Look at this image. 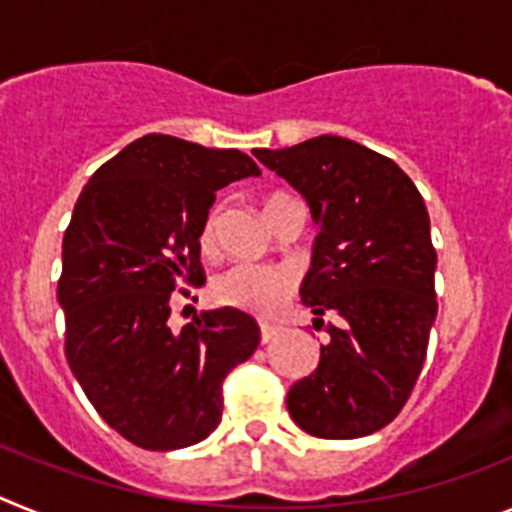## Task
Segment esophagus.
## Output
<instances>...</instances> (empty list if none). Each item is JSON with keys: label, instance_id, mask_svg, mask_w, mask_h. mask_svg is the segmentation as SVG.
<instances>
[{"label": "esophagus", "instance_id": "esophagus-1", "mask_svg": "<svg viewBox=\"0 0 512 512\" xmlns=\"http://www.w3.org/2000/svg\"><path fill=\"white\" fill-rule=\"evenodd\" d=\"M279 328L277 325H269V323H261V343H269L271 338L277 336Z\"/></svg>", "mask_w": 512, "mask_h": 512}]
</instances>
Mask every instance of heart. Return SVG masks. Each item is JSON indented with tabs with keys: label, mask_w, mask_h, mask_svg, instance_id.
I'll use <instances>...</instances> for the list:
<instances>
[{
	"label": "heart",
	"mask_w": 512,
	"mask_h": 512,
	"mask_svg": "<svg viewBox=\"0 0 512 512\" xmlns=\"http://www.w3.org/2000/svg\"><path fill=\"white\" fill-rule=\"evenodd\" d=\"M287 200L284 194H274L264 205V212L277 202ZM217 207H212L202 223V243L210 246L217 230ZM295 292V274L282 266H248L238 264L217 274L212 282V300L220 305L235 307V310L256 312V315H269L277 310L289 295Z\"/></svg>",
	"instance_id": "b5f03b06"
}]
</instances>
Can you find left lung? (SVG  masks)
<instances>
[{
	"mask_svg": "<svg viewBox=\"0 0 512 512\" xmlns=\"http://www.w3.org/2000/svg\"><path fill=\"white\" fill-rule=\"evenodd\" d=\"M253 156L310 205L320 233L300 297L315 328L337 318L318 369L289 390V415L310 436H369L408 402L438 312L423 197L392 158L341 135Z\"/></svg>",
	"mask_w": 512,
	"mask_h": 512,
	"instance_id": "8db88e82",
	"label": "left lung"
}]
</instances>
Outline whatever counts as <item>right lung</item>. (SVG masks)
<instances>
[{
    "label": "right lung",
    "instance_id": "add662e5",
    "mask_svg": "<svg viewBox=\"0 0 512 512\" xmlns=\"http://www.w3.org/2000/svg\"><path fill=\"white\" fill-rule=\"evenodd\" d=\"M259 174L235 148L151 133L99 166L76 202L58 279L66 359L104 423L140 449L205 441L223 418V379L259 346L256 320L233 307L169 325L179 282H205L215 192Z\"/></svg>",
    "mask_w": 512,
    "mask_h": 512
}]
</instances>
